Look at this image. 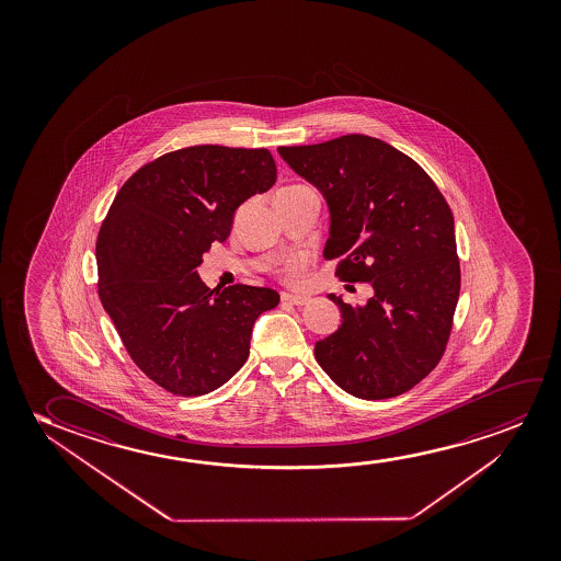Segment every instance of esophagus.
I'll return each mask as SVG.
<instances>
[{"instance_id": "34e87169", "label": "esophagus", "mask_w": 561, "mask_h": 561, "mask_svg": "<svg viewBox=\"0 0 561 561\" xmlns=\"http://www.w3.org/2000/svg\"><path fill=\"white\" fill-rule=\"evenodd\" d=\"M282 300L284 302H289V305H295V307H302V305H307V297L305 295H291V293H284L282 295Z\"/></svg>"}]
</instances>
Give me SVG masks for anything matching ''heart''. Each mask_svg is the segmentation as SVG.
Returning <instances> with one entry per match:
<instances>
[{
  "label": "heart",
  "mask_w": 561,
  "mask_h": 561,
  "mask_svg": "<svg viewBox=\"0 0 561 561\" xmlns=\"http://www.w3.org/2000/svg\"><path fill=\"white\" fill-rule=\"evenodd\" d=\"M300 268H302V262L297 261V259H293V261L287 262V266H285V274L289 277L299 276Z\"/></svg>",
  "instance_id": "heart-1"
}]
</instances>
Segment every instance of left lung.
Returning a JSON list of instances; mask_svg holds the SVG:
<instances>
[{"label":"left lung","instance_id":"1","mask_svg":"<svg viewBox=\"0 0 561 561\" xmlns=\"http://www.w3.org/2000/svg\"><path fill=\"white\" fill-rule=\"evenodd\" d=\"M277 153L328 203L323 259H341L335 276L371 285L356 307L328 295L343 322L316 343V360L358 399L410 391L437 366L453 330L460 295L453 210L425 170L381 139L348 134Z\"/></svg>","mask_w":561,"mask_h":561}]
</instances>
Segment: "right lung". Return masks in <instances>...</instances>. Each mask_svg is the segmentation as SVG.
I'll return each instance as SVG.
<instances>
[{"label":"right lung","mask_w":561,"mask_h":561,"mask_svg":"<svg viewBox=\"0 0 561 561\" xmlns=\"http://www.w3.org/2000/svg\"><path fill=\"white\" fill-rule=\"evenodd\" d=\"M276 184L268 149L195 146L162 154L116 193L95 243L100 299L138 368L162 389L199 397L249 356L270 287L201 282L197 266L226 241L241 203Z\"/></svg>","instance_id":"right-lung-1"}]
</instances>
